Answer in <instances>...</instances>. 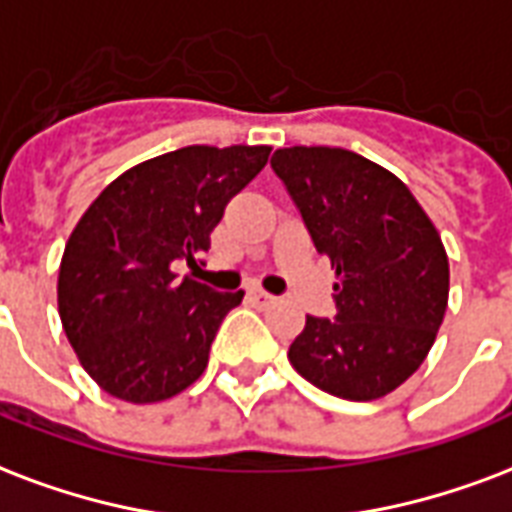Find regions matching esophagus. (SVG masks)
Returning a JSON list of instances; mask_svg holds the SVG:
<instances>
[{"instance_id":"1","label":"esophagus","mask_w":512,"mask_h":512,"mask_svg":"<svg viewBox=\"0 0 512 512\" xmlns=\"http://www.w3.org/2000/svg\"><path fill=\"white\" fill-rule=\"evenodd\" d=\"M249 300L255 303V306L265 308V306H271V303H276V298H273L271 292H265V290H249Z\"/></svg>"}]
</instances>
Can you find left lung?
I'll return each mask as SVG.
<instances>
[{
	"mask_svg": "<svg viewBox=\"0 0 512 512\" xmlns=\"http://www.w3.org/2000/svg\"><path fill=\"white\" fill-rule=\"evenodd\" d=\"M317 252L338 273L335 317H306L290 362L322 392L378 400L411 378L448 306V257L411 190L341 147L271 158Z\"/></svg>",
	"mask_w": 512,
	"mask_h": 512,
	"instance_id": "8db88e82",
	"label": "left lung"
}]
</instances>
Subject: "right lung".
Wrapping results in <instances>:
<instances>
[{
  "instance_id": "add662e5",
  "label": "right lung",
  "mask_w": 512,
  "mask_h": 512,
  "mask_svg": "<svg viewBox=\"0 0 512 512\" xmlns=\"http://www.w3.org/2000/svg\"><path fill=\"white\" fill-rule=\"evenodd\" d=\"M271 147H182L101 190L66 241L58 314L88 376L126 403H158L201 376L222 319L244 292L179 279L204 263L225 206Z\"/></svg>"
}]
</instances>
